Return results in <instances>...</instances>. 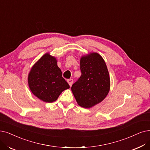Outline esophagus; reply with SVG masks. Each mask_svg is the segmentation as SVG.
<instances>
[{"instance_id": "34e87169", "label": "esophagus", "mask_w": 150, "mask_h": 150, "mask_svg": "<svg viewBox=\"0 0 150 150\" xmlns=\"http://www.w3.org/2000/svg\"><path fill=\"white\" fill-rule=\"evenodd\" d=\"M67 82H68V83H69V86L71 87V86H72V84H73V80L72 79H68V80L67 81Z\"/></svg>"}]
</instances>
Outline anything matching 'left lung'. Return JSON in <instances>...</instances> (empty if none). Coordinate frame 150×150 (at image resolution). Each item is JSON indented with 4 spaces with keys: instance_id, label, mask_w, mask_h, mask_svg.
Listing matches in <instances>:
<instances>
[{
    "instance_id": "1",
    "label": "left lung",
    "mask_w": 150,
    "mask_h": 150,
    "mask_svg": "<svg viewBox=\"0 0 150 150\" xmlns=\"http://www.w3.org/2000/svg\"><path fill=\"white\" fill-rule=\"evenodd\" d=\"M81 76L71 87L78 105L89 108L102 101L110 88V78L103 58L97 53L81 57Z\"/></svg>"
}]
</instances>
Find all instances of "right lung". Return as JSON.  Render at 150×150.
<instances>
[{
  "label": "right lung",
  "mask_w": 150,
  "mask_h": 150,
  "mask_svg": "<svg viewBox=\"0 0 150 150\" xmlns=\"http://www.w3.org/2000/svg\"><path fill=\"white\" fill-rule=\"evenodd\" d=\"M32 93L46 103H52L64 90L69 88L57 66L56 58L45 53L32 67L28 75Z\"/></svg>",
  "instance_id": "right-lung-1"
}]
</instances>
